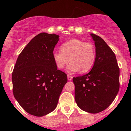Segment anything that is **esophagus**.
<instances>
[{
	"instance_id": "obj_1",
	"label": "esophagus",
	"mask_w": 131,
	"mask_h": 131,
	"mask_svg": "<svg viewBox=\"0 0 131 131\" xmlns=\"http://www.w3.org/2000/svg\"><path fill=\"white\" fill-rule=\"evenodd\" d=\"M67 77H68V80H72V79H73V77L71 76V75H68Z\"/></svg>"
}]
</instances>
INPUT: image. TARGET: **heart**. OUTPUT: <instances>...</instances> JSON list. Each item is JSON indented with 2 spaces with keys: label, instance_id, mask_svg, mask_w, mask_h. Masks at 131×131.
I'll use <instances>...</instances> for the list:
<instances>
[{
  "label": "heart",
  "instance_id": "1",
  "mask_svg": "<svg viewBox=\"0 0 131 131\" xmlns=\"http://www.w3.org/2000/svg\"><path fill=\"white\" fill-rule=\"evenodd\" d=\"M52 58L59 69H63L68 62V72L75 73L80 70L85 73L92 68L96 60V51L93 45L79 39H73L61 46V51L52 52Z\"/></svg>",
  "mask_w": 131,
  "mask_h": 131
}]
</instances>
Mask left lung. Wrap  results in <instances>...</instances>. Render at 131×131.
<instances>
[{
	"instance_id": "8db88e82",
	"label": "left lung",
	"mask_w": 131,
	"mask_h": 131,
	"mask_svg": "<svg viewBox=\"0 0 131 131\" xmlns=\"http://www.w3.org/2000/svg\"><path fill=\"white\" fill-rule=\"evenodd\" d=\"M96 46V60L92 70L73 78L75 99L85 112L97 113L106 109L118 94L120 69L115 54L105 40L91 34Z\"/></svg>"
}]
</instances>
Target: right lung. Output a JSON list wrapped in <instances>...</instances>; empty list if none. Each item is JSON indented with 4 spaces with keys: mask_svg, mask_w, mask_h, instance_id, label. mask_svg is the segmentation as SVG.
<instances>
[{
    "mask_svg": "<svg viewBox=\"0 0 131 131\" xmlns=\"http://www.w3.org/2000/svg\"><path fill=\"white\" fill-rule=\"evenodd\" d=\"M59 35L40 33L33 38L17 59L12 73L13 94L27 113L42 117L58 105L67 75L58 70L52 52Z\"/></svg>",
    "mask_w": 131,
    "mask_h": 131,
    "instance_id": "1",
    "label": "right lung"
}]
</instances>
